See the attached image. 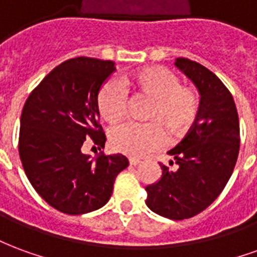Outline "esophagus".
<instances>
[{"label":"esophagus","instance_id":"34e87169","mask_svg":"<svg viewBox=\"0 0 257 257\" xmlns=\"http://www.w3.org/2000/svg\"><path fill=\"white\" fill-rule=\"evenodd\" d=\"M140 160H138V158H129V164L131 165H134V167H136V165H139L140 164Z\"/></svg>","mask_w":257,"mask_h":257}]
</instances>
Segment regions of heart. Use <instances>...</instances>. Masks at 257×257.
<instances>
[{
	"label": "heart",
	"instance_id": "heart-1",
	"mask_svg": "<svg viewBox=\"0 0 257 257\" xmlns=\"http://www.w3.org/2000/svg\"><path fill=\"white\" fill-rule=\"evenodd\" d=\"M128 89L149 96L153 103L146 117L150 122H125L112 129V149L131 157L146 156L161 147L165 135L180 139L191 131L198 119L201 101L198 93L178 75L164 67H143L123 75L121 81L108 79L97 92L96 103L107 122L121 121L128 107Z\"/></svg>",
	"mask_w": 257,
	"mask_h": 257
}]
</instances>
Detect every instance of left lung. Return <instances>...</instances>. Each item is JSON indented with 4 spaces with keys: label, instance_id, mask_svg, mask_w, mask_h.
I'll return each mask as SVG.
<instances>
[{
    "label": "left lung",
    "instance_id": "8db88e82",
    "mask_svg": "<svg viewBox=\"0 0 257 257\" xmlns=\"http://www.w3.org/2000/svg\"><path fill=\"white\" fill-rule=\"evenodd\" d=\"M175 64L198 88L201 110L191 131L168 151L178 169L160 164L162 176L146 187V204L157 215L183 220L206 209L226 187L239 151V121L230 90L210 70L186 58Z\"/></svg>",
    "mask_w": 257,
    "mask_h": 257
}]
</instances>
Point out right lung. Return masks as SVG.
Masks as SVG:
<instances>
[{
    "mask_svg": "<svg viewBox=\"0 0 257 257\" xmlns=\"http://www.w3.org/2000/svg\"><path fill=\"white\" fill-rule=\"evenodd\" d=\"M114 70L111 60H66L37 85L22 110L20 161L34 190L59 212L82 215L101 208L129 165L122 154L90 158L81 151L86 139L104 147L96 97Z\"/></svg>",
    "mask_w": 257,
    "mask_h": 257,
    "instance_id": "1",
    "label": "right lung"
}]
</instances>
